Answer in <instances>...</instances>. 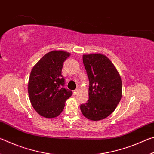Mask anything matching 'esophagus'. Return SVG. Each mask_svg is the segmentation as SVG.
<instances>
[{
  "label": "esophagus",
  "instance_id": "esophagus-1",
  "mask_svg": "<svg viewBox=\"0 0 154 154\" xmlns=\"http://www.w3.org/2000/svg\"><path fill=\"white\" fill-rule=\"evenodd\" d=\"M78 91H79V90H78V89L75 90L73 91V94H77V92H78Z\"/></svg>",
  "mask_w": 154,
  "mask_h": 154
}]
</instances>
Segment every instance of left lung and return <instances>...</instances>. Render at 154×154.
Here are the masks:
<instances>
[{"instance_id":"8db88e82","label":"left lung","mask_w":154,"mask_h":154,"mask_svg":"<svg viewBox=\"0 0 154 154\" xmlns=\"http://www.w3.org/2000/svg\"><path fill=\"white\" fill-rule=\"evenodd\" d=\"M89 79V99L81 111L92 121L105 119L115 111L122 98V79L107 57L92 54L83 56Z\"/></svg>"}]
</instances>
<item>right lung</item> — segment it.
Returning a JSON list of instances; mask_svg holds the SVG:
<instances>
[{
	"label": "right lung",
	"mask_w": 154,
	"mask_h": 154,
	"mask_svg": "<svg viewBox=\"0 0 154 154\" xmlns=\"http://www.w3.org/2000/svg\"><path fill=\"white\" fill-rule=\"evenodd\" d=\"M70 54L52 51L46 54L33 67L28 81V94L33 108L41 116L53 118L63 111L72 91L64 88L62 75L64 62Z\"/></svg>",
	"instance_id": "1"
}]
</instances>
